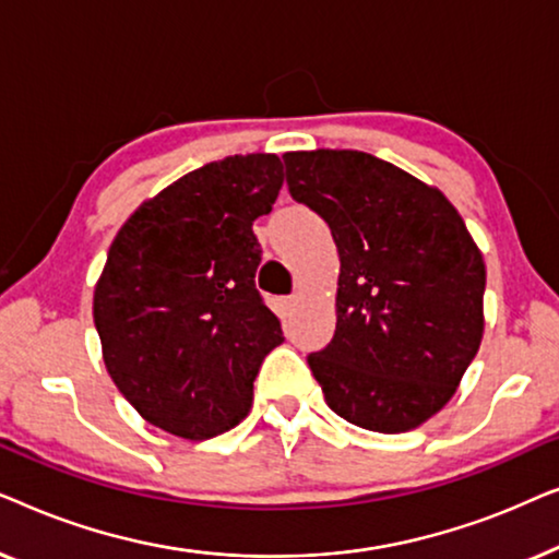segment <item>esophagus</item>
I'll return each mask as SVG.
<instances>
[{
	"label": "esophagus",
	"mask_w": 559,
	"mask_h": 559,
	"mask_svg": "<svg viewBox=\"0 0 559 559\" xmlns=\"http://www.w3.org/2000/svg\"><path fill=\"white\" fill-rule=\"evenodd\" d=\"M297 302H300V295H289V297H285V305H287L289 310H295Z\"/></svg>",
	"instance_id": "34e87169"
}]
</instances>
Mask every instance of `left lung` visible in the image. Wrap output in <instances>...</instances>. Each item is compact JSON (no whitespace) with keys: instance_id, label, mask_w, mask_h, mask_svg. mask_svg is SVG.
<instances>
[{"instance_id":"8db88e82","label":"left lung","mask_w":559,"mask_h":559,"mask_svg":"<svg viewBox=\"0 0 559 559\" xmlns=\"http://www.w3.org/2000/svg\"><path fill=\"white\" fill-rule=\"evenodd\" d=\"M287 188L331 226L335 333L308 366L350 425L407 432L455 394L484 338L486 264L438 188L358 150L282 155Z\"/></svg>"}]
</instances>
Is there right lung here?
Here are the masks:
<instances>
[{
    "label": "right lung",
    "mask_w": 559,
    "mask_h": 559,
    "mask_svg": "<svg viewBox=\"0 0 559 559\" xmlns=\"http://www.w3.org/2000/svg\"><path fill=\"white\" fill-rule=\"evenodd\" d=\"M277 155H234L144 201L114 239L94 293L104 364L159 430L209 440L249 415L280 320L254 285L251 224L282 188Z\"/></svg>",
    "instance_id": "right-lung-1"
}]
</instances>
